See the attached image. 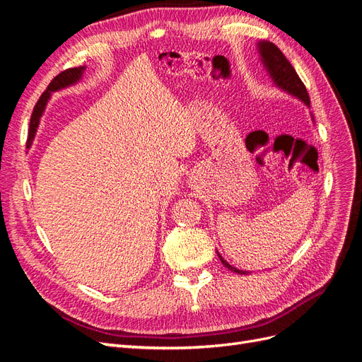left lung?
I'll return each mask as SVG.
<instances>
[{"label":"left lung","instance_id":"8db88e82","mask_svg":"<svg viewBox=\"0 0 362 362\" xmlns=\"http://www.w3.org/2000/svg\"><path fill=\"white\" fill-rule=\"evenodd\" d=\"M257 48L259 52V59L262 62V66L266 68L267 74L270 75L272 81L275 83L276 87H279L281 90L287 92L288 95L298 98L299 101H302L306 107H310V95L306 92V87L299 78L298 72L294 71L291 66V63L287 60V57L284 56L282 51L269 40H259L257 43ZM218 259L222 261V264L228 267L229 270H233L235 273H240V275H247L249 272L246 270H238L233 267L226 259L222 258V255L217 252Z\"/></svg>","mask_w":362,"mask_h":362}]
</instances>
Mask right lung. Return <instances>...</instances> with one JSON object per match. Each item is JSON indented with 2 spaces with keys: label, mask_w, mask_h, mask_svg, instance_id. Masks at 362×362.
Here are the masks:
<instances>
[{
  "label": "right lung",
  "mask_w": 362,
  "mask_h": 362,
  "mask_svg": "<svg viewBox=\"0 0 362 362\" xmlns=\"http://www.w3.org/2000/svg\"><path fill=\"white\" fill-rule=\"evenodd\" d=\"M84 69L86 66H78V68H71V69H66L60 72L56 78H54L49 86L47 87V90L42 93V96L39 98V101L35 107V110H33V115H31V120H30V133H28V140H27V145L31 146L33 140H35V136H36V131H37V127H39V120H40V116L43 113V110H45V105L49 100L51 93L54 92H59L62 89H66V87L69 86H74L78 83L81 80V76L84 74Z\"/></svg>",
  "instance_id": "1"
}]
</instances>
